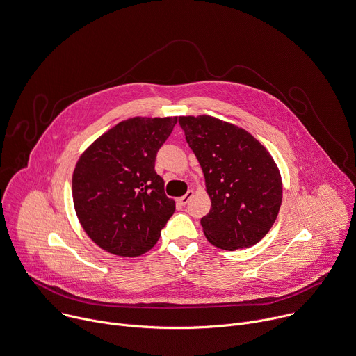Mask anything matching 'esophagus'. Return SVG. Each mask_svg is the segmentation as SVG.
<instances>
[{"instance_id":"obj_1","label":"esophagus","mask_w":356,"mask_h":356,"mask_svg":"<svg viewBox=\"0 0 356 356\" xmlns=\"http://www.w3.org/2000/svg\"><path fill=\"white\" fill-rule=\"evenodd\" d=\"M192 196H193V191H188V192H186V195H184V196L178 197L177 200H178V203H179V204L185 206V204L191 200V197H192Z\"/></svg>"}]
</instances>
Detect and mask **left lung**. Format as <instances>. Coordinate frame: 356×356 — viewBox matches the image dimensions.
Segmentation results:
<instances>
[{
	"label": "left lung",
	"mask_w": 356,
	"mask_h": 356,
	"mask_svg": "<svg viewBox=\"0 0 356 356\" xmlns=\"http://www.w3.org/2000/svg\"><path fill=\"white\" fill-rule=\"evenodd\" d=\"M211 200L200 219L209 243L234 251L255 245L273 226L282 203L279 170L247 130L207 115L179 116Z\"/></svg>",
	"instance_id": "8db88e82"
}]
</instances>
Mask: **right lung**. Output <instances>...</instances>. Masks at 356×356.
<instances>
[{
	"mask_svg": "<svg viewBox=\"0 0 356 356\" xmlns=\"http://www.w3.org/2000/svg\"><path fill=\"white\" fill-rule=\"evenodd\" d=\"M178 118H131L104 133L73 174L77 218L88 237L119 257L152 250L175 211L156 157Z\"/></svg>",
	"mask_w": 356,
	"mask_h": 356,
	"instance_id": "obj_1",
	"label": "right lung"
}]
</instances>
